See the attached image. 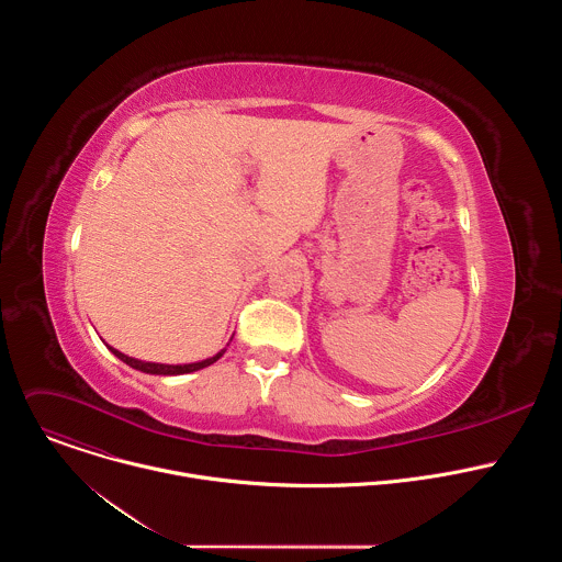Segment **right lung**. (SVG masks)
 I'll return each instance as SVG.
<instances>
[{"mask_svg": "<svg viewBox=\"0 0 562 562\" xmlns=\"http://www.w3.org/2000/svg\"><path fill=\"white\" fill-rule=\"evenodd\" d=\"M106 347H109V345H106ZM109 349H111V353H115V356H117L122 362H126L128 367H133V369H137V371H144V373H153V375H180V373L200 371V369H204V367L217 362V360L224 356V351H226V349H222V351H217L213 358H206V360H202V362H191V364H162V362H144V360H137V358H128V356H124L122 351H117V349H113V347H109Z\"/></svg>", "mask_w": 562, "mask_h": 562, "instance_id": "right-lung-1", "label": "right lung"}]
</instances>
